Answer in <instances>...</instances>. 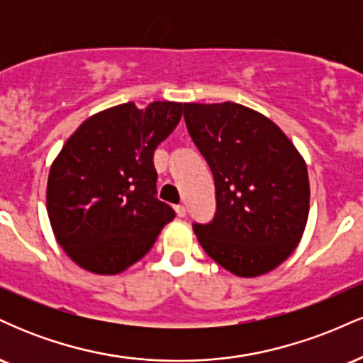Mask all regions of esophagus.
Segmentation results:
<instances>
[{
  "instance_id": "34e87169",
  "label": "esophagus",
  "mask_w": 363,
  "mask_h": 363,
  "mask_svg": "<svg viewBox=\"0 0 363 363\" xmlns=\"http://www.w3.org/2000/svg\"><path fill=\"white\" fill-rule=\"evenodd\" d=\"M176 213H177V216H186V206L184 205H177L176 206Z\"/></svg>"
}]
</instances>
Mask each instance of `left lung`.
<instances>
[{
  "instance_id": "8db88e82",
  "label": "left lung",
  "mask_w": 363,
  "mask_h": 363,
  "mask_svg": "<svg viewBox=\"0 0 363 363\" xmlns=\"http://www.w3.org/2000/svg\"><path fill=\"white\" fill-rule=\"evenodd\" d=\"M184 119L215 177L216 215L194 225L199 244L235 277L273 272L309 218L306 160L280 126L240 104H184Z\"/></svg>"
}]
</instances>
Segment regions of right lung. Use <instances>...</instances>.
Returning <instances> with one entry per match:
<instances>
[{
    "label": "right lung",
    "mask_w": 363,
    "mask_h": 363,
    "mask_svg": "<svg viewBox=\"0 0 363 363\" xmlns=\"http://www.w3.org/2000/svg\"><path fill=\"white\" fill-rule=\"evenodd\" d=\"M181 118V102L121 104L83 121L62 145L45 205L57 244L80 268L107 277L126 272L174 218L155 198L153 152Z\"/></svg>",
    "instance_id": "obj_1"
}]
</instances>
